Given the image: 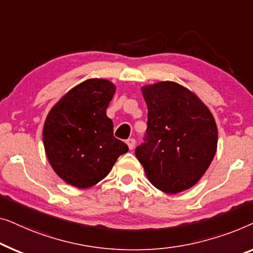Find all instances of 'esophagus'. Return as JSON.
<instances>
[{
    "mask_svg": "<svg viewBox=\"0 0 253 253\" xmlns=\"http://www.w3.org/2000/svg\"><path fill=\"white\" fill-rule=\"evenodd\" d=\"M126 144L128 145V148H129L131 150V149H133L134 145H135V140H134V138H128V140L126 141Z\"/></svg>",
    "mask_w": 253,
    "mask_h": 253,
    "instance_id": "esophagus-1",
    "label": "esophagus"
}]
</instances>
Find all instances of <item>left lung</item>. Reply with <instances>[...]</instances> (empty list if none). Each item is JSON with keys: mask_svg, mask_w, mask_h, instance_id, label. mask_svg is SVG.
I'll use <instances>...</instances> for the list:
<instances>
[{"mask_svg": "<svg viewBox=\"0 0 253 253\" xmlns=\"http://www.w3.org/2000/svg\"><path fill=\"white\" fill-rule=\"evenodd\" d=\"M142 94L148 105V128L135 156L159 190L176 194L189 189L215 155V120L193 91L173 81L148 84Z\"/></svg>", "mask_w": 253, "mask_h": 253, "instance_id": "obj_1", "label": "left lung"}]
</instances>
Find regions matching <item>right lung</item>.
Wrapping results in <instances>:
<instances>
[{
    "label": "right lung",
    "instance_id": "add662e5",
    "mask_svg": "<svg viewBox=\"0 0 253 253\" xmlns=\"http://www.w3.org/2000/svg\"><path fill=\"white\" fill-rule=\"evenodd\" d=\"M116 86L88 79L66 92L48 113L43 144L57 175L77 188L95 186L108 175L127 144L113 136L106 109Z\"/></svg>",
    "mask_w": 253,
    "mask_h": 253
}]
</instances>
